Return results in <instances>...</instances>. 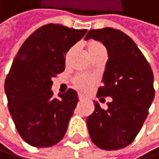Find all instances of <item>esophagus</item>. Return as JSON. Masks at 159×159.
Instances as JSON below:
<instances>
[{
    "label": "esophagus",
    "mask_w": 159,
    "mask_h": 159,
    "mask_svg": "<svg viewBox=\"0 0 159 159\" xmlns=\"http://www.w3.org/2000/svg\"><path fill=\"white\" fill-rule=\"evenodd\" d=\"M79 100H80V101H83V100H84L83 96H80V95H79Z\"/></svg>",
    "instance_id": "esophagus-1"
}]
</instances>
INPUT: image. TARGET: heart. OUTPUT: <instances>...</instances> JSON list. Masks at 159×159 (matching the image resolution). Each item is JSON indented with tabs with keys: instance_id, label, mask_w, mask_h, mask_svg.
Returning a JSON list of instances; mask_svg holds the SVG:
<instances>
[{
	"instance_id": "obj_1",
	"label": "heart",
	"mask_w": 159,
	"mask_h": 159,
	"mask_svg": "<svg viewBox=\"0 0 159 159\" xmlns=\"http://www.w3.org/2000/svg\"><path fill=\"white\" fill-rule=\"evenodd\" d=\"M73 51H74V48H71L69 49V51L66 52V56H65V60L66 61H68V59L70 58L71 55ZM87 51L89 52V55L91 57H93L95 55H97L99 52H102V51H106L104 49V47L102 43L98 42V41H91L87 44ZM94 79L90 77V76H87V75H77L74 79H73V83H74L75 87L80 90L81 92H87L91 89V87L94 85Z\"/></svg>"
}]
</instances>
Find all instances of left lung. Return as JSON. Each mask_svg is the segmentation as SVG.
Listing matches in <instances>:
<instances>
[{
	"label": "left lung",
	"mask_w": 159,
	"mask_h": 159,
	"mask_svg": "<svg viewBox=\"0 0 159 159\" xmlns=\"http://www.w3.org/2000/svg\"><path fill=\"white\" fill-rule=\"evenodd\" d=\"M94 39L106 46L108 59L97 97H111L107 109L95 102L87 117L94 144L102 150L116 151L135 140L153 101V74L150 63L128 35L118 29L90 30L85 40Z\"/></svg>",
	"instance_id": "left-lung-1"
}]
</instances>
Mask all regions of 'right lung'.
Instances as JSON below:
<instances>
[{"label":"right lung","mask_w":159,"mask_h":159,"mask_svg":"<svg viewBox=\"0 0 159 159\" xmlns=\"http://www.w3.org/2000/svg\"><path fill=\"white\" fill-rule=\"evenodd\" d=\"M60 24H46L22 44L5 81L8 110L27 144L48 148L62 140L78 102L68 89L53 98L52 79L65 68V55L86 34Z\"/></svg>","instance_id":"add662e5"}]
</instances>
